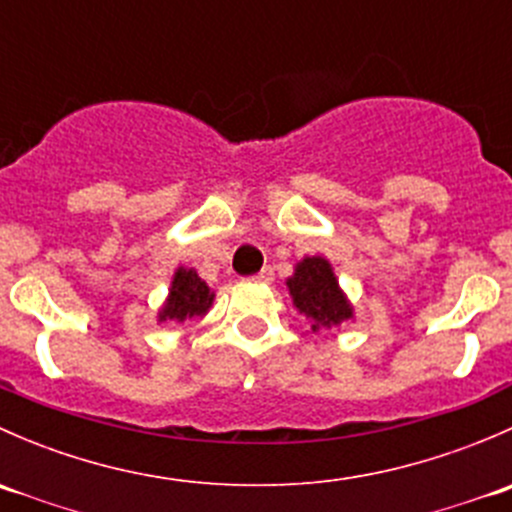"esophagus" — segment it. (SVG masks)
<instances>
[{
    "label": "esophagus",
    "instance_id": "obj_1",
    "mask_svg": "<svg viewBox=\"0 0 512 512\" xmlns=\"http://www.w3.org/2000/svg\"><path fill=\"white\" fill-rule=\"evenodd\" d=\"M255 280L257 282H272L275 280V270H272V267H262V270L255 275Z\"/></svg>",
    "mask_w": 512,
    "mask_h": 512
}]
</instances>
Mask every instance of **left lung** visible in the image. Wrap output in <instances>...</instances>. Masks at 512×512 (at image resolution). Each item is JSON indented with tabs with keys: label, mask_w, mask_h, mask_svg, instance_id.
<instances>
[{
	"label": "left lung",
	"mask_w": 512,
	"mask_h": 512,
	"mask_svg": "<svg viewBox=\"0 0 512 512\" xmlns=\"http://www.w3.org/2000/svg\"><path fill=\"white\" fill-rule=\"evenodd\" d=\"M287 287L294 299V307L317 322L314 329L319 324L332 327V324L352 317V307L339 292L337 277H334L329 262L322 257H307V260L299 262L297 272H294V277H289Z\"/></svg>",
	"instance_id": "8db88e82"
}]
</instances>
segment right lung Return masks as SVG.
<instances>
[{
    "label": "right lung",
    "instance_id": "obj_1",
    "mask_svg": "<svg viewBox=\"0 0 512 512\" xmlns=\"http://www.w3.org/2000/svg\"><path fill=\"white\" fill-rule=\"evenodd\" d=\"M210 302H213V294H210L208 285L195 275L193 270H178L175 272L173 287H170V297L165 302L160 319H183L200 317V314L208 312Z\"/></svg>",
    "mask_w": 512,
    "mask_h": 512
}]
</instances>
